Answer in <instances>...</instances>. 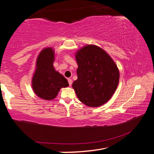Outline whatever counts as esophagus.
<instances>
[{
	"label": "esophagus",
	"instance_id": "34e87169",
	"mask_svg": "<svg viewBox=\"0 0 154 154\" xmlns=\"http://www.w3.org/2000/svg\"><path fill=\"white\" fill-rule=\"evenodd\" d=\"M68 82H69V86H71L72 83V80L71 79H68Z\"/></svg>",
	"mask_w": 154,
	"mask_h": 154
}]
</instances>
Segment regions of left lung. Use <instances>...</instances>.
<instances>
[{
    "label": "left lung",
    "mask_w": 154,
    "mask_h": 154,
    "mask_svg": "<svg viewBox=\"0 0 154 154\" xmlns=\"http://www.w3.org/2000/svg\"><path fill=\"white\" fill-rule=\"evenodd\" d=\"M77 79L72 88L81 102L89 106L103 105L111 98L119 79L116 64L106 52L86 45L76 54Z\"/></svg>",
    "instance_id": "obj_1"
}]
</instances>
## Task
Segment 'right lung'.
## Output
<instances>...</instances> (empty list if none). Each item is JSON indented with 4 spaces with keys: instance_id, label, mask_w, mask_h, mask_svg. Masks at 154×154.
I'll list each match as a JSON object with an SVG mask.
<instances>
[{
    "instance_id": "1",
    "label": "right lung",
    "mask_w": 154,
    "mask_h": 154,
    "mask_svg": "<svg viewBox=\"0 0 154 154\" xmlns=\"http://www.w3.org/2000/svg\"><path fill=\"white\" fill-rule=\"evenodd\" d=\"M54 52L46 48L41 52L36 62V69L32 78L34 92L45 100H52L58 94L61 88L69 85L67 80L54 69Z\"/></svg>"
}]
</instances>
